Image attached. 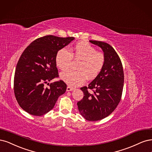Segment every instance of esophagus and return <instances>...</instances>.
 I'll return each instance as SVG.
<instances>
[{"mask_svg":"<svg viewBox=\"0 0 152 152\" xmlns=\"http://www.w3.org/2000/svg\"><path fill=\"white\" fill-rule=\"evenodd\" d=\"M73 90H74V88H72V87H71V86H68L67 87V89H66L67 91H72Z\"/></svg>","mask_w":152,"mask_h":152,"instance_id":"esophagus-1","label":"esophagus"}]
</instances>
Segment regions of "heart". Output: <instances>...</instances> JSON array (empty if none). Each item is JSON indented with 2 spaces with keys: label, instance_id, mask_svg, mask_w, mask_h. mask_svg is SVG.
<instances>
[{
  "label": "heart",
  "instance_id": "heart-1",
  "mask_svg": "<svg viewBox=\"0 0 152 152\" xmlns=\"http://www.w3.org/2000/svg\"><path fill=\"white\" fill-rule=\"evenodd\" d=\"M80 61L76 67L77 71H67L61 73V79L71 86H80L86 79L94 80L99 75L105 62V57L103 53L97 52L96 48L86 42H80L71 49L62 48L56 56L57 66L62 71L70 67L72 61Z\"/></svg>",
  "mask_w": 152,
  "mask_h": 152
}]
</instances>
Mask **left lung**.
Returning <instances> with one entry per match:
<instances>
[{
    "instance_id": "obj_1",
    "label": "left lung",
    "mask_w": 152,
    "mask_h": 152,
    "mask_svg": "<svg viewBox=\"0 0 152 152\" xmlns=\"http://www.w3.org/2000/svg\"><path fill=\"white\" fill-rule=\"evenodd\" d=\"M90 42L104 51L105 62L100 74L88 86L81 88L84 96L77 105L86 120L96 121L109 115L118 105L123 90L124 76L121 61L113 47L104 42Z\"/></svg>"
}]
</instances>
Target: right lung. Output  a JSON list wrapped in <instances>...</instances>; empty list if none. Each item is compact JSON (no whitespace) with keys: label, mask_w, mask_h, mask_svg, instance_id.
Returning a JSON list of instances; mask_svg holds the SVG:
<instances>
[{"label":"right lung","mask_w":152,"mask_h":152,"mask_svg":"<svg viewBox=\"0 0 152 152\" xmlns=\"http://www.w3.org/2000/svg\"><path fill=\"white\" fill-rule=\"evenodd\" d=\"M74 39L47 35L36 39L22 53L14 74V92L19 106L28 114H45L66 92L67 85L62 80L50 84L49 81L58 77L57 51Z\"/></svg>","instance_id":"1"}]
</instances>
